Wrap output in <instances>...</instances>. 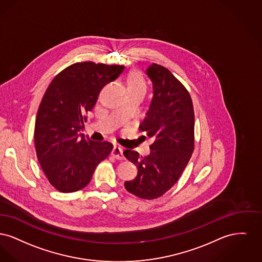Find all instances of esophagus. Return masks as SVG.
Returning <instances> with one entry per match:
<instances>
[{"instance_id":"esophagus-1","label":"esophagus","mask_w":262,"mask_h":262,"mask_svg":"<svg viewBox=\"0 0 262 262\" xmlns=\"http://www.w3.org/2000/svg\"><path fill=\"white\" fill-rule=\"evenodd\" d=\"M112 156L117 160H123L124 156H123L122 148L118 145H115L114 148H113V151H112Z\"/></svg>"}]
</instances>
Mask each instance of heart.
<instances>
[{"label": "heart", "instance_id": "b5f03b06", "mask_svg": "<svg viewBox=\"0 0 262 262\" xmlns=\"http://www.w3.org/2000/svg\"><path fill=\"white\" fill-rule=\"evenodd\" d=\"M146 82L141 74L137 72L132 73L128 78V89H135V90H143L146 92Z\"/></svg>", "mask_w": 262, "mask_h": 262}]
</instances>
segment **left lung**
Instances as JSON below:
<instances>
[{
    "mask_svg": "<svg viewBox=\"0 0 262 262\" xmlns=\"http://www.w3.org/2000/svg\"><path fill=\"white\" fill-rule=\"evenodd\" d=\"M147 75L152 82L154 97L139 130L154 142L148 156L123 151L138 168L137 177L124 185L128 192L152 200L177 183L192 156L194 110L186 88L164 66L152 63Z\"/></svg>",
    "mask_w": 262,
    "mask_h": 262,
    "instance_id": "1",
    "label": "left lung"
}]
</instances>
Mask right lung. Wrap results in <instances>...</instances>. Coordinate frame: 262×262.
I'll list each match as a JSON object with an SVG mask.
<instances>
[{
    "label": "right lung",
    "instance_id": "add662e5",
    "mask_svg": "<svg viewBox=\"0 0 262 262\" xmlns=\"http://www.w3.org/2000/svg\"><path fill=\"white\" fill-rule=\"evenodd\" d=\"M124 70L121 65L78 62L57 74L39 104L34 145L42 170L56 190L76 192L85 187L97 165L111 154L110 142L80 135L101 89Z\"/></svg>",
    "mask_w": 262,
    "mask_h": 262
}]
</instances>
